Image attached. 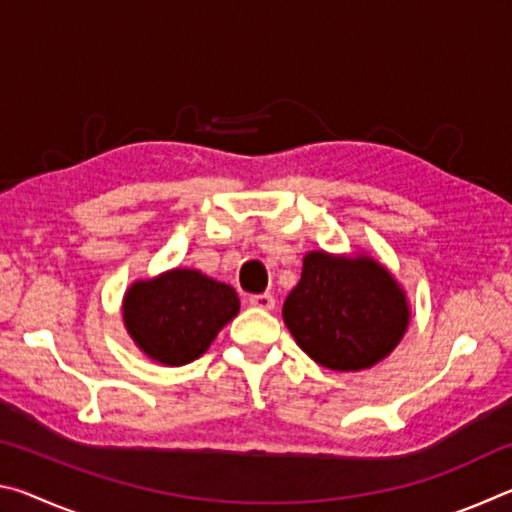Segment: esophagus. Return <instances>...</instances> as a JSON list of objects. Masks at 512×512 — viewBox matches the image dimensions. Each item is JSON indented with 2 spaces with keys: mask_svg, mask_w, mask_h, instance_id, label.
Here are the masks:
<instances>
[{
  "mask_svg": "<svg viewBox=\"0 0 512 512\" xmlns=\"http://www.w3.org/2000/svg\"><path fill=\"white\" fill-rule=\"evenodd\" d=\"M248 302H250V305H253V307L266 309V311H271V309L275 307V298L271 296V293H257V296H250Z\"/></svg>",
  "mask_w": 512,
  "mask_h": 512,
  "instance_id": "esophagus-1",
  "label": "esophagus"
}]
</instances>
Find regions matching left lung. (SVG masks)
I'll use <instances>...</instances> for the list:
<instances>
[{"mask_svg":"<svg viewBox=\"0 0 512 512\" xmlns=\"http://www.w3.org/2000/svg\"><path fill=\"white\" fill-rule=\"evenodd\" d=\"M293 339L320 366L366 370L388 357L409 327V302L395 277L368 255H305L282 307Z\"/></svg>","mask_w":512,"mask_h":512,"instance_id":"obj_1","label":"left lung"}]
</instances>
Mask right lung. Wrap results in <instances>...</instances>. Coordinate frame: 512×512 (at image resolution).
<instances>
[{"label":"right lung","mask_w":512,"mask_h":512,"mask_svg":"<svg viewBox=\"0 0 512 512\" xmlns=\"http://www.w3.org/2000/svg\"><path fill=\"white\" fill-rule=\"evenodd\" d=\"M237 314V291L192 268L135 282L124 296L128 334L146 357L164 366L201 357Z\"/></svg>","instance_id":"1"}]
</instances>
